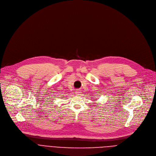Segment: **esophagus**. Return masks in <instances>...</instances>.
Listing matches in <instances>:
<instances>
[{"mask_svg": "<svg viewBox=\"0 0 156 156\" xmlns=\"http://www.w3.org/2000/svg\"><path fill=\"white\" fill-rule=\"evenodd\" d=\"M80 92H81L80 90L77 89V90H76V94H77V95H80V94L81 93Z\"/></svg>", "mask_w": 156, "mask_h": 156, "instance_id": "obj_1", "label": "esophagus"}]
</instances>
